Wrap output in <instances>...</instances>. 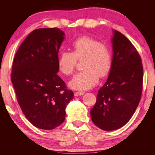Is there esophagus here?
<instances>
[{"label":"esophagus","instance_id":"esophagus-1","mask_svg":"<svg viewBox=\"0 0 155 155\" xmlns=\"http://www.w3.org/2000/svg\"><path fill=\"white\" fill-rule=\"evenodd\" d=\"M83 94H84L83 93H80V92H75V93H74V96L75 97L82 96V95H83Z\"/></svg>","mask_w":155,"mask_h":155}]
</instances>
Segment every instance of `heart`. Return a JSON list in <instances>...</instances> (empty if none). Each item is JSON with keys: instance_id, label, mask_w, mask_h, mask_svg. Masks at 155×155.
Wrapping results in <instances>:
<instances>
[{"instance_id": "b5f03b06", "label": "heart", "mask_w": 155, "mask_h": 155, "mask_svg": "<svg viewBox=\"0 0 155 155\" xmlns=\"http://www.w3.org/2000/svg\"><path fill=\"white\" fill-rule=\"evenodd\" d=\"M72 52L63 51L58 58L59 71L66 76L74 71L77 60L84 59L83 71L78 72L69 82L74 89L86 91L94 87L98 82V76L103 78L108 74L112 67V55L107 45L88 36H84L72 42Z\"/></svg>"}]
</instances>
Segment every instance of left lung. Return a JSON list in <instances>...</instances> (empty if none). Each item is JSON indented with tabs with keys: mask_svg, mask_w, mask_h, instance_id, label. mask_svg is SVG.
I'll return each mask as SVG.
<instances>
[{
	"mask_svg": "<svg viewBox=\"0 0 155 155\" xmlns=\"http://www.w3.org/2000/svg\"><path fill=\"white\" fill-rule=\"evenodd\" d=\"M111 42L110 73L91 110L93 123L108 131L123 127L132 117L140 100L143 80L142 61L131 42L116 30Z\"/></svg>",
	"mask_w": 155,
	"mask_h": 155,
	"instance_id": "1",
	"label": "left lung"
}]
</instances>
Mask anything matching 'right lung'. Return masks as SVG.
<instances>
[{"instance_id":"right-lung-1","label":"right lung","mask_w":155,"mask_h":155,"mask_svg":"<svg viewBox=\"0 0 155 155\" xmlns=\"http://www.w3.org/2000/svg\"><path fill=\"white\" fill-rule=\"evenodd\" d=\"M64 32L57 28L32 31L13 61L11 81L26 118L41 129L51 130L63 123L65 108L74 93L58 76V53Z\"/></svg>"}]
</instances>
